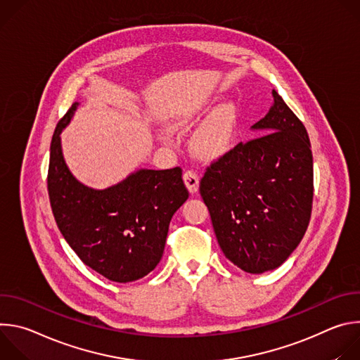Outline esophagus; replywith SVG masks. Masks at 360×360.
Masks as SVG:
<instances>
[{
    "mask_svg": "<svg viewBox=\"0 0 360 360\" xmlns=\"http://www.w3.org/2000/svg\"><path fill=\"white\" fill-rule=\"evenodd\" d=\"M184 182H185V185H186V188H188V191H189L191 193L198 192V188H199V178H198L196 172H193V171H186V172L184 174Z\"/></svg>",
    "mask_w": 360,
    "mask_h": 360,
    "instance_id": "34e87169",
    "label": "esophagus"
}]
</instances>
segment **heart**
<instances>
[{"label": "heart", "mask_w": 360, "mask_h": 360, "mask_svg": "<svg viewBox=\"0 0 360 360\" xmlns=\"http://www.w3.org/2000/svg\"><path fill=\"white\" fill-rule=\"evenodd\" d=\"M207 110L205 105H198L185 111L175 122L176 128L191 127L200 114ZM238 129V110L232 102L219 104L205 122L195 132L192 148L195 153L205 160L219 158L232 148Z\"/></svg>", "instance_id": "1"}]
</instances>
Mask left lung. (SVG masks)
<instances>
[{
    "label": "left lung",
    "instance_id": "1",
    "mask_svg": "<svg viewBox=\"0 0 360 360\" xmlns=\"http://www.w3.org/2000/svg\"><path fill=\"white\" fill-rule=\"evenodd\" d=\"M272 95L269 112L252 125L261 135L212 162L199 185L224 255L248 274L279 268L312 212L309 136L282 96L275 89Z\"/></svg>",
    "mask_w": 360,
    "mask_h": 360
}]
</instances>
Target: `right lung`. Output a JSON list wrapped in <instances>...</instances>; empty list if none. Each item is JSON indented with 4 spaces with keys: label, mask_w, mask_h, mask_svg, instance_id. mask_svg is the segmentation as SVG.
Wrapping results in <instances>:
<instances>
[{
    "label": "right lung",
    "mask_w": 360,
    "mask_h": 360,
    "mask_svg": "<svg viewBox=\"0 0 360 360\" xmlns=\"http://www.w3.org/2000/svg\"><path fill=\"white\" fill-rule=\"evenodd\" d=\"M78 105L74 102L51 141V208L63 236L86 266L112 282H134L160 264L169 222L189 196L182 169H138L105 189L81 184L61 148V132Z\"/></svg>",
    "instance_id": "1"
}]
</instances>
